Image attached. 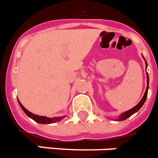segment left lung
<instances>
[{"mask_svg":"<svg viewBox=\"0 0 158 158\" xmlns=\"http://www.w3.org/2000/svg\"><path fill=\"white\" fill-rule=\"evenodd\" d=\"M144 60H145V58H144ZM145 70H146V68H147V63H146L145 60ZM146 77H147V87H146L145 92V94H144L142 98L141 99V101L138 102V105L135 106H134V107H133L132 109L129 110H127V111L124 112V113H123V114H121L118 116V118L116 119V121H118V122H120V121H124V120H126V119H127L128 118H130L131 115L134 114V113L138 112V110L141 109V107H142V106H143V104L145 103V100H146V98H147L148 90H149V75H148L147 72H146Z\"/></svg>","mask_w":158,"mask_h":158,"instance_id":"obj_1","label":"left lung"}]
</instances>
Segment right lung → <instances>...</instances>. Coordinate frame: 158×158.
Returning a JSON list of instances; mask_svg holds the SVG:
<instances>
[{
    "label": "right lung",
    "mask_w": 158,
    "mask_h": 158,
    "mask_svg": "<svg viewBox=\"0 0 158 158\" xmlns=\"http://www.w3.org/2000/svg\"><path fill=\"white\" fill-rule=\"evenodd\" d=\"M18 100V99H17ZM19 105L20 106L21 109L23 110V111L28 115L30 118L33 119L35 122L40 123V124H51V123H55L56 122H60V121L62 120L63 118L66 117V115H64V116H60V117H54V118H48L46 117V116H40V115L37 114H34L31 113L30 111H28V110L24 107V106L20 103V102L18 100Z\"/></svg>",
    "instance_id": "add662e5"
}]
</instances>
